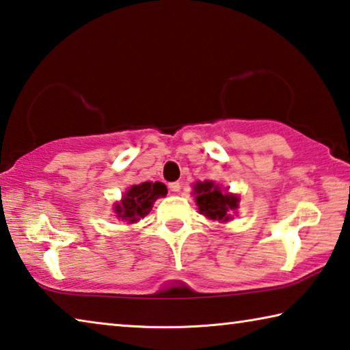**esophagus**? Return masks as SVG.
Wrapping results in <instances>:
<instances>
[{
	"instance_id": "obj_1",
	"label": "esophagus",
	"mask_w": 350,
	"mask_h": 350,
	"mask_svg": "<svg viewBox=\"0 0 350 350\" xmlns=\"http://www.w3.org/2000/svg\"><path fill=\"white\" fill-rule=\"evenodd\" d=\"M180 188H182V183L177 180V182H171L170 183V189L171 191H174V193H179L180 191Z\"/></svg>"
}]
</instances>
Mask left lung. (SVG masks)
Here are the masks:
<instances>
[{
	"label": "left lung",
	"mask_w": 350,
	"mask_h": 350,
	"mask_svg": "<svg viewBox=\"0 0 350 350\" xmlns=\"http://www.w3.org/2000/svg\"><path fill=\"white\" fill-rule=\"evenodd\" d=\"M194 193H196L199 213L213 221H230V210L238 208L239 198L222 193L219 187L210 180L198 182L194 185Z\"/></svg>",
	"instance_id": "1"
}]
</instances>
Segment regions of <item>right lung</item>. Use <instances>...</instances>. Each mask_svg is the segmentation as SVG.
Listing matches in <instances>:
<instances>
[{
  "label": "right lung",
  "mask_w": 350,
  "mask_h": 350,
  "mask_svg": "<svg viewBox=\"0 0 350 350\" xmlns=\"http://www.w3.org/2000/svg\"><path fill=\"white\" fill-rule=\"evenodd\" d=\"M167 187L161 182H144L140 185H133L114 206V211L118 219L128 224L139 222L151 211L156 199L167 196Z\"/></svg>",
  "instance_id": "add662e5"
}]
</instances>
